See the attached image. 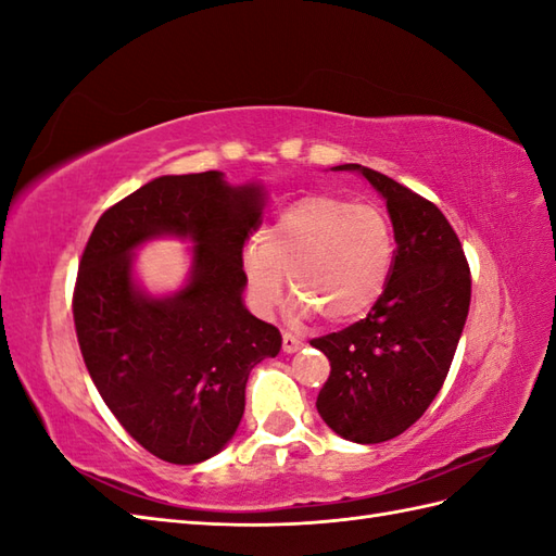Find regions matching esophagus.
I'll use <instances>...</instances> for the list:
<instances>
[{"label":"esophagus","mask_w":556,"mask_h":556,"mask_svg":"<svg viewBox=\"0 0 556 556\" xmlns=\"http://www.w3.org/2000/svg\"><path fill=\"white\" fill-rule=\"evenodd\" d=\"M281 349H285L287 353H293V351H299V349H301V339H299L296 334H291V332H285V339H281Z\"/></svg>","instance_id":"1"}]
</instances>
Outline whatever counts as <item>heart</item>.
I'll return each mask as SVG.
<instances>
[{"label":"heart","mask_w":556,"mask_h":556,"mask_svg":"<svg viewBox=\"0 0 556 556\" xmlns=\"http://www.w3.org/2000/svg\"><path fill=\"white\" fill-rule=\"evenodd\" d=\"M394 229L382 207L327 193L293 200L243 251L248 293L260 313L279 299L281 275L301 313L358 320L382 299L394 267Z\"/></svg>","instance_id":"b5f03b06"}]
</instances>
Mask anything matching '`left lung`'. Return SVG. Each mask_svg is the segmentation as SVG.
<instances>
[{
	"mask_svg": "<svg viewBox=\"0 0 556 556\" xmlns=\"http://www.w3.org/2000/svg\"><path fill=\"white\" fill-rule=\"evenodd\" d=\"M356 169L387 200L394 267L368 317L311 344L329 358L317 413L351 442L377 444L406 432L440 394L470 305V267L442 210L389 176Z\"/></svg>",
	"mask_w": 556,
	"mask_h": 556,
	"instance_id": "8db88e82",
	"label": "left lung"
}]
</instances>
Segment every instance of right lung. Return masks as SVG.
Returning a JSON list of instances; mask_svg holds the SVG:
<instances>
[{
	"label": "right lung",
	"instance_id": "obj_1",
	"mask_svg": "<svg viewBox=\"0 0 556 556\" xmlns=\"http://www.w3.org/2000/svg\"><path fill=\"white\" fill-rule=\"evenodd\" d=\"M260 186L219 172L160 176L102 212L80 255L74 325L104 404L152 456L191 466L239 428L248 375L281 334L245 311L243 245L263 224ZM162 232L195 243L189 285L169 300L140 294L132 248Z\"/></svg>",
	"mask_w": 556,
	"mask_h": 556
}]
</instances>
